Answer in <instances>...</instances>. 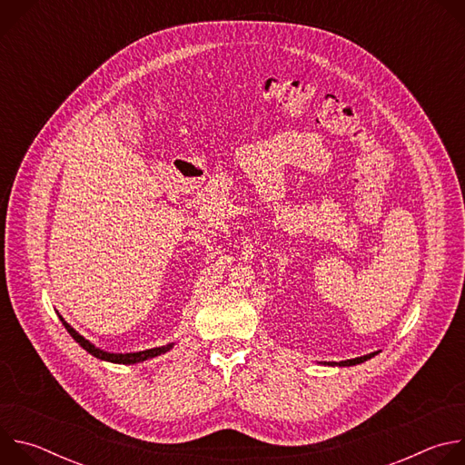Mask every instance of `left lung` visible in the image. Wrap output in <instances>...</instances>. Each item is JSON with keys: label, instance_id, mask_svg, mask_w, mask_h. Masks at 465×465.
Instances as JSON below:
<instances>
[{"label": "left lung", "instance_id": "1", "mask_svg": "<svg viewBox=\"0 0 465 465\" xmlns=\"http://www.w3.org/2000/svg\"><path fill=\"white\" fill-rule=\"evenodd\" d=\"M375 355H377V351H375V353H370V355H364V357L342 361V362H339V366H355V364H361V362H364V361H368V359H371V357H375ZM331 364H337V362H331Z\"/></svg>", "mask_w": 465, "mask_h": 465}]
</instances>
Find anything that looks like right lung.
<instances>
[{"label":"right lung","mask_w":465,"mask_h":465,"mask_svg":"<svg viewBox=\"0 0 465 465\" xmlns=\"http://www.w3.org/2000/svg\"><path fill=\"white\" fill-rule=\"evenodd\" d=\"M60 320H62L64 327L68 329V333H70L88 353H92L94 357H97V359H101V361L117 362V364H136V362H142V361L158 357V355H162V353H165V351H169V350L173 348V344H167V346H162V348H153V350H145V351H138V353H106V351L95 348L94 344H90L84 337H81L70 323H65L64 318H60Z\"/></svg>","instance_id":"right-lung-1"}]
</instances>
